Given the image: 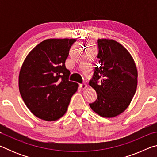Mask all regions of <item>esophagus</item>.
<instances>
[{"instance_id": "esophagus-1", "label": "esophagus", "mask_w": 157, "mask_h": 157, "mask_svg": "<svg viewBox=\"0 0 157 157\" xmlns=\"http://www.w3.org/2000/svg\"><path fill=\"white\" fill-rule=\"evenodd\" d=\"M80 87H81L82 89L85 90V89L87 88V84H84H84H80Z\"/></svg>"}]
</instances>
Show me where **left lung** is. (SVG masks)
I'll use <instances>...</instances> for the list:
<instances>
[{
	"label": "left lung",
	"instance_id": "left-lung-1",
	"mask_svg": "<svg viewBox=\"0 0 157 157\" xmlns=\"http://www.w3.org/2000/svg\"><path fill=\"white\" fill-rule=\"evenodd\" d=\"M98 66L89 85L97 93L91 109L104 118L120 115L129 107L137 88L138 71L129 52L113 39H98Z\"/></svg>",
	"mask_w": 157,
	"mask_h": 157
}]
</instances>
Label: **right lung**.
<instances>
[{"instance_id":"obj_1","label":"right lung","mask_w":157,"mask_h":157,"mask_svg":"<svg viewBox=\"0 0 157 157\" xmlns=\"http://www.w3.org/2000/svg\"><path fill=\"white\" fill-rule=\"evenodd\" d=\"M76 39H48L28 53L18 75V89L25 105L37 118L55 121L64 115L79 84L68 80L65 66Z\"/></svg>"}]
</instances>
